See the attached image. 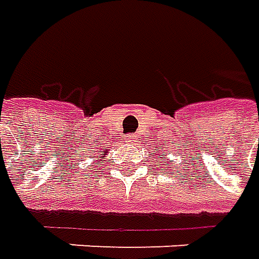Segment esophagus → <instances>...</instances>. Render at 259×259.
<instances>
[{
  "mask_svg": "<svg viewBox=\"0 0 259 259\" xmlns=\"http://www.w3.org/2000/svg\"><path fill=\"white\" fill-rule=\"evenodd\" d=\"M125 142H128V144H131V142H135V137H134V135H126Z\"/></svg>",
  "mask_w": 259,
  "mask_h": 259,
  "instance_id": "34e87169",
  "label": "esophagus"
}]
</instances>
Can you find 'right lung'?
Listing matches in <instances>:
<instances>
[{"mask_svg":"<svg viewBox=\"0 0 259 259\" xmlns=\"http://www.w3.org/2000/svg\"><path fill=\"white\" fill-rule=\"evenodd\" d=\"M98 152H100V155H98V157H100V158H104V157H105V155H107V154H108V152H107V150L98 151Z\"/></svg>","mask_w":259,"mask_h":259,"instance_id":"add662e5","label":"right lung"}]
</instances>
